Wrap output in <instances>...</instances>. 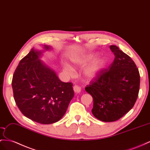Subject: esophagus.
<instances>
[{"instance_id":"obj_1","label":"esophagus","mask_w":150,"mask_h":150,"mask_svg":"<svg viewBox=\"0 0 150 150\" xmlns=\"http://www.w3.org/2000/svg\"><path fill=\"white\" fill-rule=\"evenodd\" d=\"M74 91L75 93H80V91H81V88L78 86H74Z\"/></svg>"}]
</instances>
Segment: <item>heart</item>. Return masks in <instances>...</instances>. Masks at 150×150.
I'll return each mask as SVG.
<instances>
[{
    "mask_svg": "<svg viewBox=\"0 0 150 150\" xmlns=\"http://www.w3.org/2000/svg\"><path fill=\"white\" fill-rule=\"evenodd\" d=\"M96 56L97 54L96 53H92L89 54L84 55L82 56L75 57L72 58V61L73 63L76 64L84 65L91 62V61H93L96 57ZM105 64L106 61L104 58L99 59L97 61H96L94 64L91 65V66L86 69V75L89 79L96 78L100 74V72L102 71L103 69L104 68ZM63 70L68 74H71L73 71H74L73 68L67 64L63 65Z\"/></svg>",
    "mask_w": 150,
    "mask_h": 150,
    "instance_id": "heart-1",
    "label": "heart"
}]
</instances>
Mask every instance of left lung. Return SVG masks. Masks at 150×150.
<instances>
[{
  "label": "left lung",
  "instance_id": "1",
  "mask_svg": "<svg viewBox=\"0 0 150 150\" xmlns=\"http://www.w3.org/2000/svg\"><path fill=\"white\" fill-rule=\"evenodd\" d=\"M110 48L115 59L85 90L93 98L92 113L103 122L116 121L132 108L139 91L140 75L135 63L116 45Z\"/></svg>",
  "mask_w": 150,
  "mask_h": 150
}]
</instances>
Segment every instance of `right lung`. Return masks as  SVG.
Returning a JSON list of instances; mask_svg holds the SVG:
<instances>
[{
	"label": "right lung",
	"instance_id": "obj_1",
	"mask_svg": "<svg viewBox=\"0 0 150 150\" xmlns=\"http://www.w3.org/2000/svg\"><path fill=\"white\" fill-rule=\"evenodd\" d=\"M44 50L32 48L19 63L13 76L16 104L26 117L42 124L59 121L74 96L73 83L63 82L56 72L40 59Z\"/></svg>",
	"mask_w": 150,
	"mask_h": 150
}]
</instances>
